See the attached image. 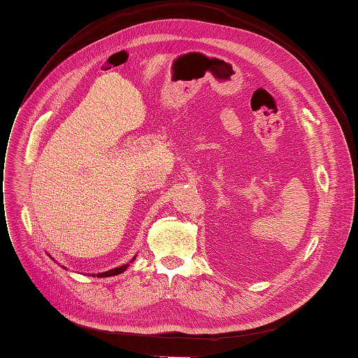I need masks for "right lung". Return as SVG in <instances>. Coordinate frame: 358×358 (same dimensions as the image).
I'll list each match as a JSON object with an SVG mask.
<instances>
[{
  "mask_svg": "<svg viewBox=\"0 0 358 358\" xmlns=\"http://www.w3.org/2000/svg\"><path fill=\"white\" fill-rule=\"evenodd\" d=\"M128 268V264H125V266H121L117 268H113V270H109V271H104V273H100L99 277H110V275H116L119 273H124L125 270Z\"/></svg>",
  "mask_w": 358,
  "mask_h": 358,
  "instance_id": "obj_1",
  "label": "right lung"
}]
</instances>
